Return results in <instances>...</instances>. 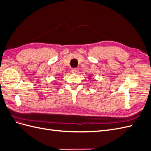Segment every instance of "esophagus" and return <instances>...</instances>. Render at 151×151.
Instances as JSON below:
<instances>
[{"label":"esophagus","instance_id":"esophagus-1","mask_svg":"<svg viewBox=\"0 0 151 151\" xmlns=\"http://www.w3.org/2000/svg\"><path fill=\"white\" fill-rule=\"evenodd\" d=\"M78 71H79V70L77 69V68H72V70H71V72H72V73H74V74H76V73L78 72Z\"/></svg>","mask_w":151,"mask_h":151}]
</instances>
